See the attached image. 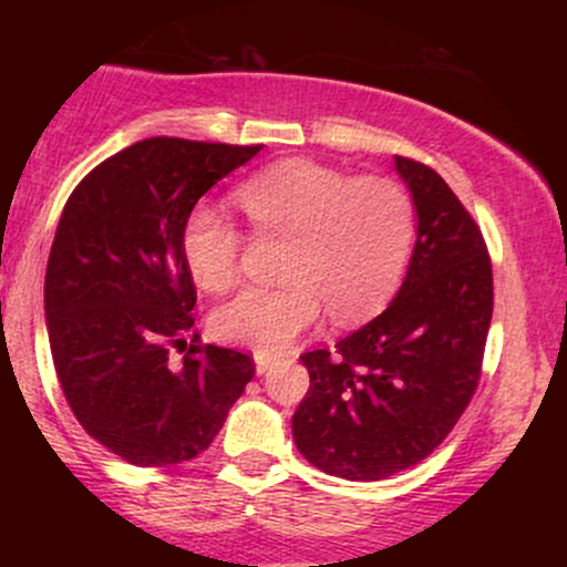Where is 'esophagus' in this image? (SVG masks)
Segmentation results:
<instances>
[{
	"label": "esophagus",
	"instance_id": "34e87169",
	"mask_svg": "<svg viewBox=\"0 0 567 567\" xmlns=\"http://www.w3.org/2000/svg\"><path fill=\"white\" fill-rule=\"evenodd\" d=\"M252 360H256V373L258 375H264L266 370H269V365H271V357H266V354H256V357H252Z\"/></svg>",
	"mask_w": 567,
	"mask_h": 567
}]
</instances>
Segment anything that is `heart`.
I'll list each match as a JSON object with an SVG mask.
<instances>
[{"label":"heart","mask_w":567,"mask_h":567,"mask_svg":"<svg viewBox=\"0 0 567 567\" xmlns=\"http://www.w3.org/2000/svg\"><path fill=\"white\" fill-rule=\"evenodd\" d=\"M237 202L261 239L285 243L279 288H247L213 315L220 341L282 351L328 306L330 320L360 322L392 298L413 245V199L396 181L351 178L309 159L252 175ZM243 234L213 207H197L181 250L202 290L224 292L239 275Z\"/></svg>","instance_id":"heart-1"}]
</instances>
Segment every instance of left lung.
I'll return each instance as SVG.
<instances>
[{
    "label": "left lung",
    "instance_id": "8db88e82",
    "mask_svg": "<svg viewBox=\"0 0 567 567\" xmlns=\"http://www.w3.org/2000/svg\"><path fill=\"white\" fill-rule=\"evenodd\" d=\"M415 210L408 275L383 315L306 351L309 392L292 440L317 470L373 483L424 461L451 434L480 381L493 271L477 224L432 167L394 157Z\"/></svg>",
    "mask_w": 567,
    "mask_h": 567
}]
</instances>
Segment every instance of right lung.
I'll use <instances>...</instances> for the list:
<instances>
[{
    "instance_id": "obj_1",
    "label": "right lung",
    "mask_w": 567,
    "mask_h": 567,
    "mask_svg": "<svg viewBox=\"0 0 567 567\" xmlns=\"http://www.w3.org/2000/svg\"><path fill=\"white\" fill-rule=\"evenodd\" d=\"M261 146L148 138L74 188L44 275L55 373L90 437L135 466H171L210 445L256 368L202 347L181 250L194 205ZM186 350L173 363L169 349Z\"/></svg>"
}]
</instances>
